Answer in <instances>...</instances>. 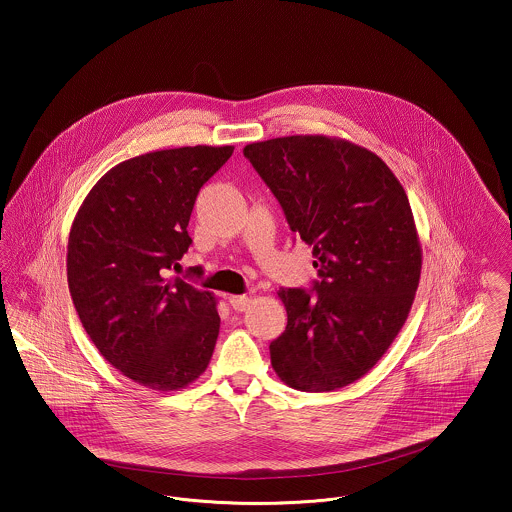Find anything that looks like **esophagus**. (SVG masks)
Returning a JSON list of instances; mask_svg holds the SVG:
<instances>
[{
  "mask_svg": "<svg viewBox=\"0 0 512 512\" xmlns=\"http://www.w3.org/2000/svg\"><path fill=\"white\" fill-rule=\"evenodd\" d=\"M228 303L234 311L238 313H244L245 309L251 305V297L249 295H230L228 297Z\"/></svg>",
  "mask_w": 512,
  "mask_h": 512,
  "instance_id": "1",
  "label": "esophagus"
}]
</instances>
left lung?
I'll return each instance as SVG.
<instances>
[{
  "instance_id": "1",
  "label": "left lung",
  "mask_w": 512,
  "mask_h": 512,
  "mask_svg": "<svg viewBox=\"0 0 512 512\" xmlns=\"http://www.w3.org/2000/svg\"><path fill=\"white\" fill-rule=\"evenodd\" d=\"M290 230L313 247V292L280 288L288 326L270 363L293 390L353 384L388 351L409 317L422 249L407 194L372 151L328 136L244 147Z\"/></svg>"
}]
</instances>
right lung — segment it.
<instances>
[{"instance_id":"obj_1","label":"right lung","mask_w":512,"mask_h":512,"mask_svg":"<svg viewBox=\"0 0 512 512\" xmlns=\"http://www.w3.org/2000/svg\"><path fill=\"white\" fill-rule=\"evenodd\" d=\"M232 151L176 147L122 161L74 217L67 247L74 309L105 361L149 390L186 388L213 357L215 295L167 274L192 244L195 197Z\"/></svg>"}]
</instances>
